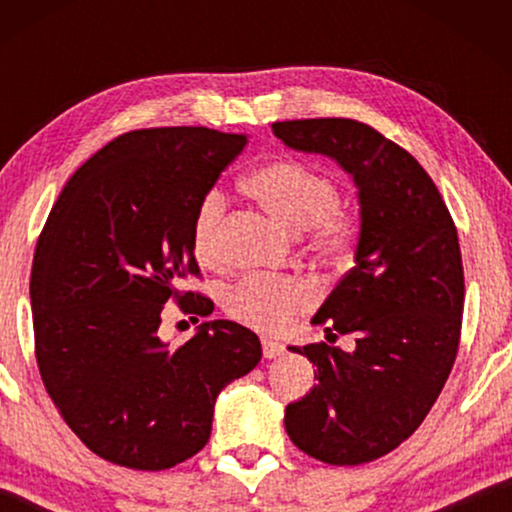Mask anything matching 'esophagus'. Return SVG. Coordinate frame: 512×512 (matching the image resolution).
Instances as JSON below:
<instances>
[{
	"instance_id": "34e87169",
	"label": "esophagus",
	"mask_w": 512,
	"mask_h": 512,
	"mask_svg": "<svg viewBox=\"0 0 512 512\" xmlns=\"http://www.w3.org/2000/svg\"><path fill=\"white\" fill-rule=\"evenodd\" d=\"M261 345H263V356H265V359H275V356H279V354L284 352V345H282V342H277V340L263 338Z\"/></svg>"
}]
</instances>
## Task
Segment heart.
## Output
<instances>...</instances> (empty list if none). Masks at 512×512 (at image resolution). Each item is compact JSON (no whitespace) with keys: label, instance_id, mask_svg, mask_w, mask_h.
I'll return each instance as SVG.
<instances>
[{"label":"heart","instance_id":"1","mask_svg":"<svg viewBox=\"0 0 512 512\" xmlns=\"http://www.w3.org/2000/svg\"><path fill=\"white\" fill-rule=\"evenodd\" d=\"M242 191L284 228L303 230L307 247L321 261L345 265L352 258L361 233L359 214L340 205L338 184L324 170L298 158H270L244 174ZM223 214L226 198L221 191L212 188L202 195L191 228L193 251L202 263H212L219 254ZM312 300V289L303 279L254 275L226 293V310L256 331L279 333Z\"/></svg>","mask_w":512,"mask_h":512}]
</instances>
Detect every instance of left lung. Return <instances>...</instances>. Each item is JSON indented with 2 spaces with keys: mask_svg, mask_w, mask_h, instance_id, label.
I'll return each mask as SVG.
<instances>
[{
  "mask_svg": "<svg viewBox=\"0 0 512 512\" xmlns=\"http://www.w3.org/2000/svg\"><path fill=\"white\" fill-rule=\"evenodd\" d=\"M289 149L333 158L359 188L354 268L312 317L328 342L289 347L317 384L286 405L293 445L333 466L380 459L429 415L457 359L464 268L457 228L436 184L408 151L352 118L272 123Z\"/></svg>",
  "mask_w": 512,
  "mask_h": 512,
  "instance_id": "left-lung-1",
  "label": "left lung"
}]
</instances>
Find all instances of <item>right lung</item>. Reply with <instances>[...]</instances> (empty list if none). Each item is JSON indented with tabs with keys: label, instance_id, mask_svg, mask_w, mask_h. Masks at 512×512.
I'll return each instance as SVG.
<instances>
[{
	"label": "right lung",
	"instance_id": "add662e5",
	"mask_svg": "<svg viewBox=\"0 0 512 512\" xmlns=\"http://www.w3.org/2000/svg\"><path fill=\"white\" fill-rule=\"evenodd\" d=\"M244 144L209 128L125 132L74 172L41 230L30 279L41 380L111 464L165 471L191 459L216 396L261 361L258 335L235 321H205L184 345L158 333L167 300L198 317L214 310L181 279L200 275L198 202Z\"/></svg>",
	"mask_w": 512,
	"mask_h": 512
}]
</instances>
